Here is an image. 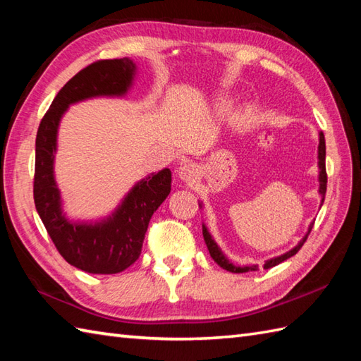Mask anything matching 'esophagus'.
Instances as JSON below:
<instances>
[{
  "mask_svg": "<svg viewBox=\"0 0 361 361\" xmlns=\"http://www.w3.org/2000/svg\"><path fill=\"white\" fill-rule=\"evenodd\" d=\"M178 175H180V178H181L183 181L194 183V181L197 180L198 171H197V167H195L194 164H189V163H188V164H183V166L180 167Z\"/></svg>",
  "mask_w": 361,
  "mask_h": 361,
  "instance_id": "1",
  "label": "esophagus"
}]
</instances>
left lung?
Returning a JSON list of instances; mask_svg holds the SVG:
<instances>
[{"label": "left lung", "mask_w": 361, "mask_h": 361, "mask_svg": "<svg viewBox=\"0 0 361 361\" xmlns=\"http://www.w3.org/2000/svg\"><path fill=\"white\" fill-rule=\"evenodd\" d=\"M318 166H319V194H321V204H323V202H324V195H326V189H327V173H326V140H324V135H323V132L319 133V145H318ZM312 228H313V224L310 225V228H309V233L305 234V237L304 239L299 242L296 247L293 248V250H290V251H287L286 255H281V256H278V257H273V259H268L267 262H265V265H264V268H271V267H274V265H278V264H281V262H283V260H287L288 257H291V256H295L296 252L301 250V247L304 245V242L307 240V235L310 234V231H312ZM203 237H204V242H206V247H208V250H209V255H211V257L216 260V262L221 267V268H225V270H228V271H231V273H247V271H256V270H259V267L257 265H247V267H235V265H233L231 262H229V260L224 256V252L220 251V248L217 247V243L214 242V239L211 237V234H209V231L208 229H206V226L203 225Z\"/></svg>", "instance_id": "1"}]
</instances>
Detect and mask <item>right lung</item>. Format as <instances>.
<instances>
[{"label": "right lung", "instance_id": "obj_1", "mask_svg": "<svg viewBox=\"0 0 361 361\" xmlns=\"http://www.w3.org/2000/svg\"><path fill=\"white\" fill-rule=\"evenodd\" d=\"M133 60L111 59L83 68L65 83L44 113L35 140L34 202L57 251L68 264L93 274L124 271L141 255L145 231L158 206L171 192L172 173L163 169L137 181L119 208L99 224H74L62 212L54 180L59 122L71 104L97 96H122L132 85Z\"/></svg>", "mask_w": 361, "mask_h": 361}]
</instances>
